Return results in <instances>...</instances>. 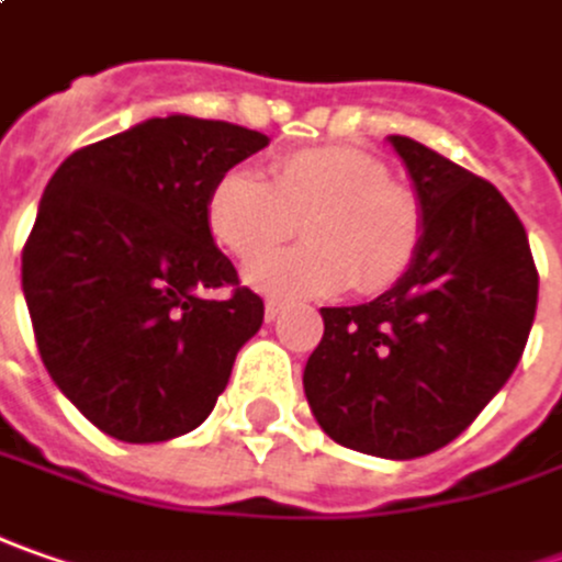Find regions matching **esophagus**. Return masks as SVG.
Listing matches in <instances>:
<instances>
[{"label":"esophagus","mask_w":562,"mask_h":562,"mask_svg":"<svg viewBox=\"0 0 562 562\" xmlns=\"http://www.w3.org/2000/svg\"><path fill=\"white\" fill-rule=\"evenodd\" d=\"M280 314H282L280 301H267V304H263V317H267V323L280 319Z\"/></svg>","instance_id":"obj_1"}]
</instances>
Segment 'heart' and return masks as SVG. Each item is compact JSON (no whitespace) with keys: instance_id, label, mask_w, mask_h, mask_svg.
Here are the masks:
<instances>
[{"instance_id":"obj_1","label":"heart","mask_w":562,"mask_h":562,"mask_svg":"<svg viewBox=\"0 0 562 562\" xmlns=\"http://www.w3.org/2000/svg\"><path fill=\"white\" fill-rule=\"evenodd\" d=\"M301 216L308 245L267 256ZM204 226L223 251L248 261L243 280L261 295L326 299L348 285L373 295L411 270L423 243V207L373 155L317 146L282 155L270 180L248 167L223 170L204 199Z\"/></svg>"}]
</instances>
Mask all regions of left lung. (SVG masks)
I'll use <instances>...</instances> for the list:
<instances>
[{
    "instance_id": "1",
    "label": "left lung",
    "mask_w": 562,
    "mask_h": 562,
    "mask_svg": "<svg viewBox=\"0 0 562 562\" xmlns=\"http://www.w3.org/2000/svg\"><path fill=\"white\" fill-rule=\"evenodd\" d=\"M389 143L423 207V243L379 299L319 307L304 395L333 441L414 460L454 441L510 379L538 270L526 226L492 183L411 136Z\"/></svg>"
}]
</instances>
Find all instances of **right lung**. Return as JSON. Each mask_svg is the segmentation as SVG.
Wrapping results in <instances>:
<instances>
[{"mask_svg": "<svg viewBox=\"0 0 562 562\" xmlns=\"http://www.w3.org/2000/svg\"><path fill=\"white\" fill-rule=\"evenodd\" d=\"M258 130L148 117L52 173L21 255L40 358L105 436L151 445L202 426L263 301L204 226L223 170L261 151ZM233 284L226 300L204 288Z\"/></svg>", "mask_w": 562, "mask_h": 562, "instance_id": "right-lung-1", "label": "right lung"}]
</instances>
